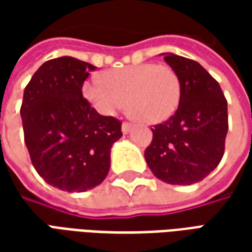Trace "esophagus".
Listing matches in <instances>:
<instances>
[{"instance_id": "obj_1", "label": "esophagus", "mask_w": 252, "mask_h": 252, "mask_svg": "<svg viewBox=\"0 0 252 252\" xmlns=\"http://www.w3.org/2000/svg\"><path fill=\"white\" fill-rule=\"evenodd\" d=\"M131 128H132L131 123L124 121V123H123V126H121V131H123V133H128V132L131 131Z\"/></svg>"}]
</instances>
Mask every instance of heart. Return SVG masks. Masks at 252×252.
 Masks as SVG:
<instances>
[{"instance_id":"b5f03b06","label":"heart","mask_w":252,"mask_h":252,"mask_svg":"<svg viewBox=\"0 0 252 252\" xmlns=\"http://www.w3.org/2000/svg\"><path fill=\"white\" fill-rule=\"evenodd\" d=\"M82 92L101 115H115L126 102V110L133 119L158 124L178 108L181 81L173 67L143 63L104 72L101 81L85 83Z\"/></svg>"}]
</instances>
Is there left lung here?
Wrapping results in <instances>:
<instances>
[{"mask_svg":"<svg viewBox=\"0 0 252 252\" xmlns=\"http://www.w3.org/2000/svg\"><path fill=\"white\" fill-rule=\"evenodd\" d=\"M181 81L178 109L154 126L144 158L154 175L170 185H191L220 163L228 132L227 99L220 85L200 63L164 54Z\"/></svg>","mask_w":252,"mask_h":252,"instance_id":"obj_1","label":"left lung"}]
</instances>
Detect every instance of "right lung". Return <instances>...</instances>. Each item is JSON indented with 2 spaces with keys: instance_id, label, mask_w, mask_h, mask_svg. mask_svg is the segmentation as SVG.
Instances as JSON below:
<instances>
[{
  "instance_id": "obj_1",
  "label": "right lung",
  "mask_w": 252,
  "mask_h": 252,
  "mask_svg": "<svg viewBox=\"0 0 252 252\" xmlns=\"http://www.w3.org/2000/svg\"><path fill=\"white\" fill-rule=\"evenodd\" d=\"M95 67L71 57L43 63L25 86L20 115L33 167L47 184L66 191L99 185L110 167V148L121 121L101 116L82 95Z\"/></svg>"
}]
</instances>
